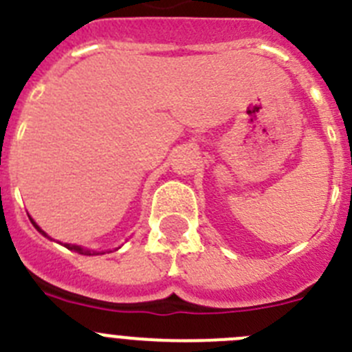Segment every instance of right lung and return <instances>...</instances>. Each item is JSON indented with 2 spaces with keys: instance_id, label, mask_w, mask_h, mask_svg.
Listing matches in <instances>:
<instances>
[{
  "instance_id": "right-lung-1",
  "label": "right lung",
  "mask_w": 352,
  "mask_h": 352,
  "mask_svg": "<svg viewBox=\"0 0 352 352\" xmlns=\"http://www.w3.org/2000/svg\"><path fill=\"white\" fill-rule=\"evenodd\" d=\"M31 223H33L34 227H36V230H38V232H41V234H43V235H47V234H45L43 230H41L40 227H38L36 223H34L33 220H31ZM64 246H66L67 250H71V251H76V253H80V254H92V253H90L89 250H83V248H80V246H75V244H64Z\"/></svg>"
}]
</instances>
